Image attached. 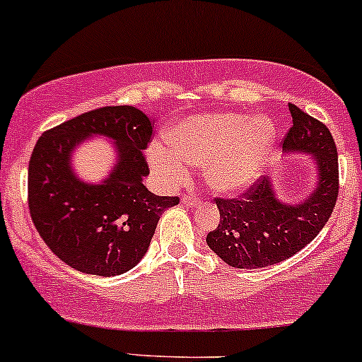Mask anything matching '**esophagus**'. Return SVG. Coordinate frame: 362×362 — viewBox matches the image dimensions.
<instances>
[{"label":"esophagus","instance_id":"esophagus-1","mask_svg":"<svg viewBox=\"0 0 362 362\" xmlns=\"http://www.w3.org/2000/svg\"><path fill=\"white\" fill-rule=\"evenodd\" d=\"M182 204H184V206H197V204H199V199H197L196 196H187V194H185V196H182Z\"/></svg>","mask_w":362,"mask_h":362}]
</instances>
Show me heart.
Segmentation results:
<instances>
[{
	"instance_id": "1",
	"label": "heart",
	"mask_w": 362,
	"mask_h": 362,
	"mask_svg": "<svg viewBox=\"0 0 362 362\" xmlns=\"http://www.w3.org/2000/svg\"><path fill=\"white\" fill-rule=\"evenodd\" d=\"M275 139V123L268 117L251 120L237 113L192 115L168 130L170 149L153 144L148 160L166 187L185 184L189 165H206L209 187L221 194H239L263 173Z\"/></svg>"
}]
</instances>
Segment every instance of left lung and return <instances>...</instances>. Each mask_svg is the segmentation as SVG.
I'll return each mask as SVG.
<instances>
[{"mask_svg":"<svg viewBox=\"0 0 362 362\" xmlns=\"http://www.w3.org/2000/svg\"><path fill=\"white\" fill-rule=\"evenodd\" d=\"M293 125L284 153L311 154L317 175L299 202L281 201L272 178L261 177L235 199H216L220 223L208 233L209 249L228 266L256 269L288 259L321 232L339 196V154L327 125L288 105Z\"/></svg>","mask_w":362,"mask_h":362,"instance_id":"8db88e82","label":"left lung"}]
</instances>
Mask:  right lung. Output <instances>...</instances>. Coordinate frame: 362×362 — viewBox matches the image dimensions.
<instances>
[{"mask_svg":"<svg viewBox=\"0 0 362 362\" xmlns=\"http://www.w3.org/2000/svg\"><path fill=\"white\" fill-rule=\"evenodd\" d=\"M153 122L134 106H105L78 115L39 137L29 161V209L39 235L63 263L87 275L117 276L148 252L163 211L178 197L144 185V149ZM90 136L115 142L117 163L101 182H84L73 151Z\"/></svg>","mask_w":362,"mask_h":362,"instance_id":"add662e5","label":"right lung"}]
</instances>
